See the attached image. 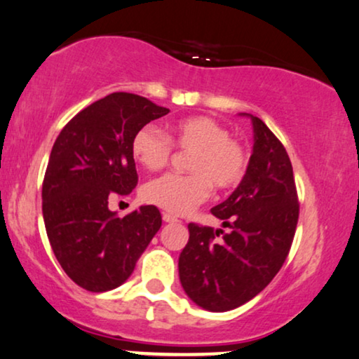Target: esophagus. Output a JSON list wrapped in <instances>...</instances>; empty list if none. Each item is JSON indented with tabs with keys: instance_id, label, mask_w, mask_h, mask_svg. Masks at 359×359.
<instances>
[{
	"instance_id": "34e87169",
	"label": "esophagus",
	"mask_w": 359,
	"mask_h": 359,
	"mask_svg": "<svg viewBox=\"0 0 359 359\" xmlns=\"http://www.w3.org/2000/svg\"><path fill=\"white\" fill-rule=\"evenodd\" d=\"M163 219L165 221V223H177V216H174V215H170V213H164L163 215Z\"/></svg>"
}]
</instances>
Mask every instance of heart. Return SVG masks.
<instances>
[{
  "mask_svg": "<svg viewBox=\"0 0 359 359\" xmlns=\"http://www.w3.org/2000/svg\"><path fill=\"white\" fill-rule=\"evenodd\" d=\"M175 146L189 153L185 169L189 174H169L143 187V198L175 215L189 213L216 191L232 190L245 177L249 156L239 140L215 118H182L170 125L168 136L146 125L131 138V156L148 170H161L169 164Z\"/></svg>",
  "mask_w": 359,
  "mask_h": 359,
  "instance_id": "b5f03b06",
  "label": "heart"
}]
</instances>
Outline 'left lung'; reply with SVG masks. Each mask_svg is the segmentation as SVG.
<instances>
[{
  "instance_id": "8db88e82",
  "label": "left lung",
  "mask_w": 359,
  "mask_h": 359,
  "mask_svg": "<svg viewBox=\"0 0 359 359\" xmlns=\"http://www.w3.org/2000/svg\"><path fill=\"white\" fill-rule=\"evenodd\" d=\"M245 177L211 208L223 229L189 224L179 276L191 301L206 311L236 309L275 278L290 254L299 218L292 165L285 146L259 117Z\"/></svg>"
}]
</instances>
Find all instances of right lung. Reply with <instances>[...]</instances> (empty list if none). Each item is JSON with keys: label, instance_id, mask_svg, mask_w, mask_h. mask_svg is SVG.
Masks as SVG:
<instances>
[{"label": "right lung", "instance_id": "1", "mask_svg": "<svg viewBox=\"0 0 359 359\" xmlns=\"http://www.w3.org/2000/svg\"><path fill=\"white\" fill-rule=\"evenodd\" d=\"M169 109L130 93H114L81 110L60 131L42 184L45 229L58 264L93 292L127 281L163 224L154 205L123 218L109 210L115 194L138 184L131 138Z\"/></svg>", "mask_w": 359, "mask_h": 359}]
</instances>
